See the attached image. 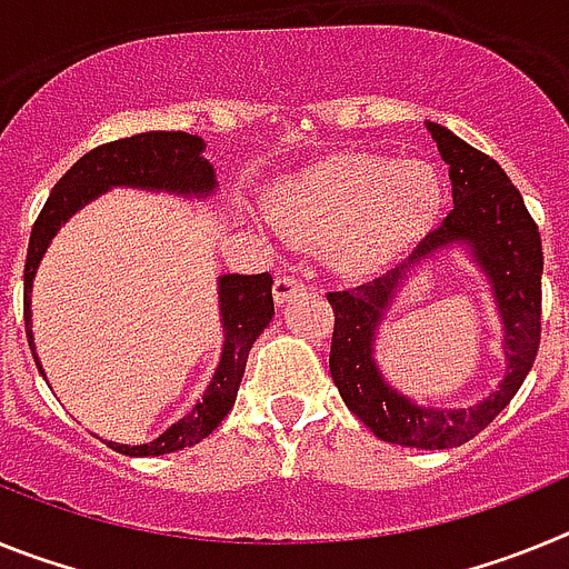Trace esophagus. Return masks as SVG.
I'll list each match as a JSON object with an SVG mask.
<instances>
[{"mask_svg": "<svg viewBox=\"0 0 569 569\" xmlns=\"http://www.w3.org/2000/svg\"><path fill=\"white\" fill-rule=\"evenodd\" d=\"M308 284L299 279V276H279V279L273 281V299L276 305H284V301L293 299L299 290H305Z\"/></svg>", "mask_w": 569, "mask_h": 569, "instance_id": "esophagus-1", "label": "esophagus"}]
</instances>
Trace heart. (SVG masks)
<instances>
[{"mask_svg":"<svg viewBox=\"0 0 569 569\" xmlns=\"http://www.w3.org/2000/svg\"><path fill=\"white\" fill-rule=\"evenodd\" d=\"M441 182L425 162L385 156H330L279 182L270 219L281 236L319 244L336 270L387 268L433 228Z\"/></svg>","mask_w":569,"mask_h":569,"instance_id":"b5f03b06","label":"heart"}]
</instances>
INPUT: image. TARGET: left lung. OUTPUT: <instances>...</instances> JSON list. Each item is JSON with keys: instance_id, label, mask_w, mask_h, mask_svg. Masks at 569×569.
Listing matches in <instances>:
<instances>
[{"instance_id": "8db88e82", "label": "left lung", "mask_w": 569, "mask_h": 569, "mask_svg": "<svg viewBox=\"0 0 569 569\" xmlns=\"http://www.w3.org/2000/svg\"><path fill=\"white\" fill-rule=\"evenodd\" d=\"M427 130L450 164L453 210L427 233L399 268L365 281L359 288L328 293L333 305L330 376L350 413L359 416L381 441L421 450H447L479 436L510 405L530 373L541 341V236L525 199L501 164L436 122ZM465 243L488 276L506 325L508 373L499 391L485 402L459 411L421 408L386 385L372 359L375 330L395 293L421 260L439 249Z\"/></svg>"}]
</instances>
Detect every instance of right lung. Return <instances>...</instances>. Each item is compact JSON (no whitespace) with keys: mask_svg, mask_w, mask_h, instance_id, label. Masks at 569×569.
<instances>
[{"mask_svg":"<svg viewBox=\"0 0 569 569\" xmlns=\"http://www.w3.org/2000/svg\"><path fill=\"white\" fill-rule=\"evenodd\" d=\"M202 153L204 142L199 136L182 133V130H148V133H136L93 148L59 179L57 188L50 190L48 202L30 230L28 261H24V330H28V345L33 350L39 373H42V365H39L33 333H30V290H33V276H37L50 239L79 208H84L90 199H97L110 188L164 190V193L204 199L216 190V173L213 164ZM219 313H222L224 328L222 359H219L213 381L204 390L202 401L148 445L128 447L108 441V447H113L116 453H176L182 447L199 445L204 436H210L222 425V419L233 407L236 393H239L250 347L273 319V279L270 273L222 276L219 279Z\"/></svg>","mask_w":569,"mask_h":569,"instance_id":"add662e5","label":"right lung"}]
</instances>
